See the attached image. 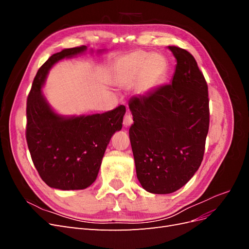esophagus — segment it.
Here are the masks:
<instances>
[{
	"label": "esophagus",
	"mask_w": 249,
	"mask_h": 249,
	"mask_svg": "<svg viewBox=\"0 0 249 249\" xmlns=\"http://www.w3.org/2000/svg\"><path fill=\"white\" fill-rule=\"evenodd\" d=\"M132 124H133V116L131 113H126L124 117V125L125 127H127V126H130Z\"/></svg>",
	"instance_id": "34e87169"
}]
</instances>
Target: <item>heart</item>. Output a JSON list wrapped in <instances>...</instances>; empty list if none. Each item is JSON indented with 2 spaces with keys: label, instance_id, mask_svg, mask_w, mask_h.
I'll return each instance as SVG.
<instances>
[{
  "label": "heart",
  "instance_id": "obj_1",
  "mask_svg": "<svg viewBox=\"0 0 249 249\" xmlns=\"http://www.w3.org/2000/svg\"><path fill=\"white\" fill-rule=\"evenodd\" d=\"M164 72L165 62L159 55L149 56L137 51L119 60L115 83L120 87H131L139 80L138 91L145 92L159 84Z\"/></svg>",
  "mask_w": 249,
  "mask_h": 249
}]
</instances>
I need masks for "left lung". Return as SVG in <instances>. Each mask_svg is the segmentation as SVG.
<instances>
[{
  "label": "left lung",
  "mask_w": 249,
  "mask_h": 249,
  "mask_svg": "<svg viewBox=\"0 0 249 249\" xmlns=\"http://www.w3.org/2000/svg\"><path fill=\"white\" fill-rule=\"evenodd\" d=\"M168 49L177 59L170 84L129 101L137 178L155 194L189 182L201 164L210 124L208 85L196 61L184 49Z\"/></svg>",
  "instance_id": "8db88e82"
}]
</instances>
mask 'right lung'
<instances>
[{"label": "right lung", "instance_id": "right-lung-1", "mask_svg": "<svg viewBox=\"0 0 249 249\" xmlns=\"http://www.w3.org/2000/svg\"><path fill=\"white\" fill-rule=\"evenodd\" d=\"M86 50L81 46L52 55L37 71L28 95V147L40 178L55 189L80 190L91 185L111 137L123 127V105L102 114L64 117L53 111L42 94L51 67Z\"/></svg>", "mask_w": 249, "mask_h": 249}]
</instances>
